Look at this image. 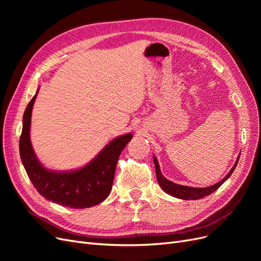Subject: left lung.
Wrapping results in <instances>:
<instances>
[{
  "label": "left lung",
  "mask_w": 261,
  "mask_h": 261,
  "mask_svg": "<svg viewBox=\"0 0 261 261\" xmlns=\"http://www.w3.org/2000/svg\"><path fill=\"white\" fill-rule=\"evenodd\" d=\"M240 160V158H238V160H236V163L234 164V167L231 169V171L228 172V174L222 179L220 180L219 183L209 186V187H204V188H196V187H188V186H183V185H178V184H174L173 181L169 180L165 178L162 174H161V171H160V167H159V163H158L155 156L153 158V161H154V165H155V174H156V179H158V183L162 187L163 191L165 193H168L169 195H172L173 197H176V198L179 199H184V200H188V199H199V198H203V197H206L210 194H212L213 192H216L217 189L222 185L224 181L231 176V174L233 173V171L235 170L236 165H238V162Z\"/></svg>",
  "instance_id": "left-lung-1"
}]
</instances>
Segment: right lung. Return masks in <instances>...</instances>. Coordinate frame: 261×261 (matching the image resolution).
Masks as SVG:
<instances>
[{"instance_id":"obj_1","label":"right lung","mask_w":261,"mask_h":261,"mask_svg":"<svg viewBox=\"0 0 261 261\" xmlns=\"http://www.w3.org/2000/svg\"><path fill=\"white\" fill-rule=\"evenodd\" d=\"M36 96L23 113L19 138L20 159L31 183L45 199L64 207L84 209L102 202L111 192L118 156L133 135L126 134L112 140L83 169L61 173L46 170L38 161L30 143L31 111Z\"/></svg>"}]
</instances>
